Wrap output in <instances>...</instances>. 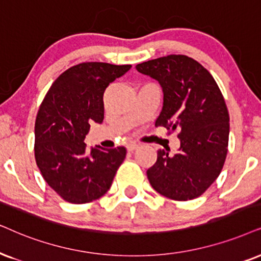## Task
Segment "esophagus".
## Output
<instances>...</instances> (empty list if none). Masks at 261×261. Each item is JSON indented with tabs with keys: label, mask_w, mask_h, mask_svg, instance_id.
I'll list each match as a JSON object with an SVG mask.
<instances>
[{
	"label": "esophagus",
	"mask_w": 261,
	"mask_h": 261,
	"mask_svg": "<svg viewBox=\"0 0 261 261\" xmlns=\"http://www.w3.org/2000/svg\"><path fill=\"white\" fill-rule=\"evenodd\" d=\"M137 147H138V144H137V143H135V142H130V143H127V146H126V148H127V150H128V151H133V150H135V149H136Z\"/></svg>",
	"instance_id": "1"
}]
</instances>
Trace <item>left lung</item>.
I'll return each instance as SVG.
<instances>
[{"mask_svg":"<svg viewBox=\"0 0 261 261\" xmlns=\"http://www.w3.org/2000/svg\"><path fill=\"white\" fill-rule=\"evenodd\" d=\"M159 82L164 103L155 126L179 130L176 154L158 150L147 171L150 186L177 201L199 197L222 171L229 142V112L222 91L202 65L186 55H167L136 66Z\"/></svg>","mask_w":261,"mask_h":261,"instance_id":"1","label":"left lung"}]
</instances>
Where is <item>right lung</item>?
<instances>
[{"label":"right lung","instance_id":"add662e5","mask_svg":"<svg viewBox=\"0 0 261 261\" xmlns=\"http://www.w3.org/2000/svg\"><path fill=\"white\" fill-rule=\"evenodd\" d=\"M131 65L83 62L51 84L35 124V158L48 186L71 203H87L107 193L126 149L100 146L87 153L90 121H103V92Z\"/></svg>","mask_w":261,"mask_h":261}]
</instances>
